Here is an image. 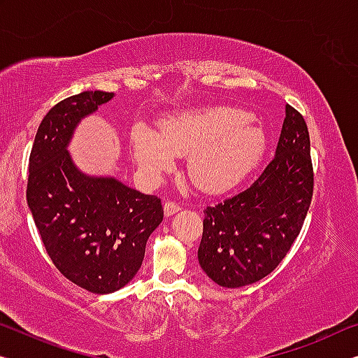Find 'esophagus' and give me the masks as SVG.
<instances>
[{
    "mask_svg": "<svg viewBox=\"0 0 358 358\" xmlns=\"http://www.w3.org/2000/svg\"><path fill=\"white\" fill-rule=\"evenodd\" d=\"M178 210H180V206L175 204V202H172V201L165 202V204H164V213H165V217H172V215H175V213H177Z\"/></svg>",
    "mask_w": 358,
    "mask_h": 358,
    "instance_id": "1",
    "label": "esophagus"
}]
</instances>
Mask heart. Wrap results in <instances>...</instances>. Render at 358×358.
Wrapping results in <instances>:
<instances>
[{"mask_svg": "<svg viewBox=\"0 0 358 358\" xmlns=\"http://www.w3.org/2000/svg\"><path fill=\"white\" fill-rule=\"evenodd\" d=\"M131 152L151 177L173 169L187 156L188 175L207 193H225L243 183L262 162L265 130L246 109L210 106L165 117L159 133L146 125L131 130Z\"/></svg>", "mask_w": 358, "mask_h": 358, "instance_id": "b5f03b06", "label": "heart"}]
</instances>
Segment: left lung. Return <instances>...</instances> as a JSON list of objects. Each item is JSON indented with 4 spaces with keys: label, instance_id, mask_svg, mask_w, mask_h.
Masks as SVG:
<instances>
[{
    "label": "left lung",
    "instance_id": "8db88e82",
    "mask_svg": "<svg viewBox=\"0 0 358 358\" xmlns=\"http://www.w3.org/2000/svg\"><path fill=\"white\" fill-rule=\"evenodd\" d=\"M275 157L241 193L204 210L201 268L223 287L271 273L296 241L313 193L310 138L303 117L286 106Z\"/></svg>",
    "mask_w": 358,
    "mask_h": 358
}]
</instances>
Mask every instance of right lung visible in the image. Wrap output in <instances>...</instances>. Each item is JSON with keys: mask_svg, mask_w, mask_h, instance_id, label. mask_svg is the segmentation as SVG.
Here are the masks:
<instances>
[{"mask_svg": "<svg viewBox=\"0 0 358 358\" xmlns=\"http://www.w3.org/2000/svg\"><path fill=\"white\" fill-rule=\"evenodd\" d=\"M114 96L83 92L57 103L41 120L29 162L27 204L46 252L67 280L94 294L135 278L164 218L156 196L85 173L69 152L80 122Z\"/></svg>", "mask_w": 358, "mask_h": 358, "instance_id": "1", "label": "right lung"}]
</instances>
